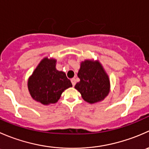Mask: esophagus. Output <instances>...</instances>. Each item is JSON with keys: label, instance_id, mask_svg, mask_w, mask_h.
<instances>
[{"label": "esophagus", "instance_id": "34e87169", "mask_svg": "<svg viewBox=\"0 0 149 149\" xmlns=\"http://www.w3.org/2000/svg\"><path fill=\"white\" fill-rule=\"evenodd\" d=\"M71 83H72V85H73V86H74L76 85V79H71Z\"/></svg>", "mask_w": 149, "mask_h": 149}]
</instances>
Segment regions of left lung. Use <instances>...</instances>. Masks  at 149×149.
<instances>
[{
    "label": "left lung",
    "instance_id": "left-lung-1",
    "mask_svg": "<svg viewBox=\"0 0 149 149\" xmlns=\"http://www.w3.org/2000/svg\"><path fill=\"white\" fill-rule=\"evenodd\" d=\"M78 77L80 81L76 84L75 88L80 92L86 102H100L107 97L110 91L109 76L99 61H82Z\"/></svg>",
    "mask_w": 149,
    "mask_h": 149
}]
</instances>
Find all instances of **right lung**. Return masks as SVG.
<instances>
[{"instance_id": "1", "label": "right lung", "mask_w": 149, "mask_h": 149, "mask_svg": "<svg viewBox=\"0 0 149 149\" xmlns=\"http://www.w3.org/2000/svg\"><path fill=\"white\" fill-rule=\"evenodd\" d=\"M55 58H43L28 79V90L31 97L44 105L55 104L62 93L72 86L64 72L56 69Z\"/></svg>"}]
</instances>
